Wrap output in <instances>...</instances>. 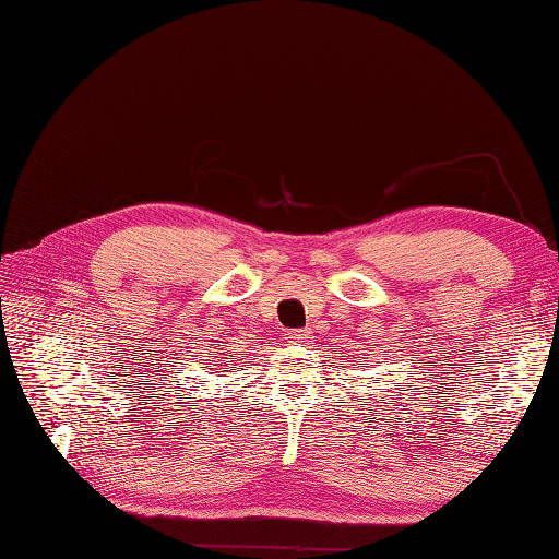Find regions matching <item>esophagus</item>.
<instances>
[{"label":"esophagus","instance_id":"obj_1","mask_svg":"<svg viewBox=\"0 0 559 559\" xmlns=\"http://www.w3.org/2000/svg\"><path fill=\"white\" fill-rule=\"evenodd\" d=\"M286 335H289V341H292V343H296V345L308 341V331H300V329H294V331H289Z\"/></svg>","mask_w":559,"mask_h":559}]
</instances>
